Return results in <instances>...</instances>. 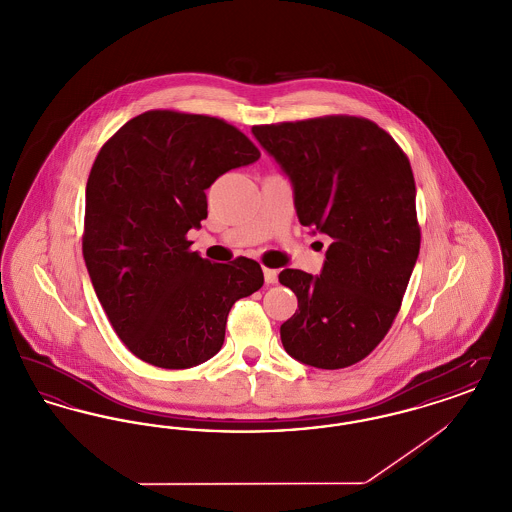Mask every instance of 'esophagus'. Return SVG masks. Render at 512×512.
<instances>
[{"mask_svg":"<svg viewBox=\"0 0 512 512\" xmlns=\"http://www.w3.org/2000/svg\"><path fill=\"white\" fill-rule=\"evenodd\" d=\"M263 274H265V282H267V284H276V282H278V270H274V268H263Z\"/></svg>","mask_w":512,"mask_h":512,"instance_id":"1","label":"esophagus"}]
</instances>
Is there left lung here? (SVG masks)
<instances>
[{
    "label": "left lung",
    "mask_w": 512,
    "mask_h": 512,
    "mask_svg": "<svg viewBox=\"0 0 512 512\" xmlns=\"http://www.w3.org/2000/svg\"><path fill=\"white\" fill-rule=\"evenodd\" d=\"M253 136L290 176L299 222L332 238L320 276H278L297 295L282 345L303 365H355L388 334L418 259L411 163L363 117L261 124Z\"/></svg>",
    "instance_id": "obj_1"
}]
</instances>
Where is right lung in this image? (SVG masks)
I'll return each mask as SVG.
<instances>
[{"label":"right lung","instance_id":"obj_1","mask_svg":"<svg viewBox=\"0 0 512 512\" xmlns=\"http://www.w3.org/2000/svg\"><path fill=\"white\" fill-rule=\"evenodd\" d=\"M259 157L236 126L169 109L130 119L99 149L82 253L105 315L138 359L172 370L209 361L232 305L263 286L257 261L211 263L186 238L207 219L205 190Z\"/></svg>","mask_w":512,"mask_h":512}]
</instances>
